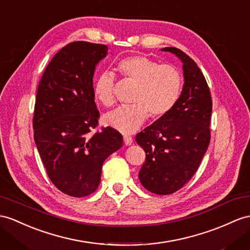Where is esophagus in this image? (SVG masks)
Instances as JSON below:
<instances>
[{
	"mask_svg": "<svg viewBox=\"0 0 250 250\" xmlns=\"http://www.w3.org/2000/svg\"><path fill=\"white\" fill-rule=\"evenodd\" d=\"M124 142H125V146H130V145H132V143H133V138H132L131 136L125 135V136H124Z\"/></svg>",
	"mask_w": 250,
	"mask_h": 250,
	"instance_id": "obj_1",
	"label": "esophagus"
}]
</instances>
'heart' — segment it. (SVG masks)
I'll list each match as a JSON object with an SVG mask.
<instances>
[{"mask_svg":"<svg viewBox=\"0 0 250 250\" xmlns=\"http://www.w3.org/2000/svg\"><path fill=\"white\" fill-rule=\"evenodd\" d=\"M117 68L125 79L137 83L131 105H119L104 115L105 125L121 133L138 130L149 117L162 118L176 104L183 88V77L178 68L159 64L146 56H130L121 59ZM115 77L101 72L94 82V95L102 105L111 106L115 101Z\"/></svg>","mask_w":250,"mask_h":250,"instance_id":"heart-1","label":"heart"}]
</instances>
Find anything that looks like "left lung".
Masks as SVG:
<instances>
[{"instance_id":"obj_1","label":"left lung","mask_w":250,"mask_h":250,"mask_svg":"<svg viewBox=\"0 0 250 250\" xmlns=\"http://www.w3.org/2000/svg\"><path fill=\"white\" fill-rule=\"evenodd\" d=\"M183 62L185 83L174 107L136 135L146 152L139 171L143 186L155 194H171L186 185L198 169L210 143L212 100L200 67L175 47L162 48Z\"/></svg>"}]
</instances>
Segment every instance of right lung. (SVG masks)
Listing matches in <instances>:
<instances>
[{
  "label": "right lung",
  "instance_id": "1",
  "mask_svg": "<svg viewBox=\"0 0 250 250\" xmlns=\"http://www.w3.org/2000/svg\"><path fill=\"white\" fill-rule=\"evenodd\" d=\"M107 49L84 41L67 44L48 63L38 86L35 143L49 180L70 196L95 192L102 165L123 146V135L111 126L92 132L100 116L93 77Z\"/></svg>",
  "mask_w": 250,
  "mask_h": 250
}]
</instances>
